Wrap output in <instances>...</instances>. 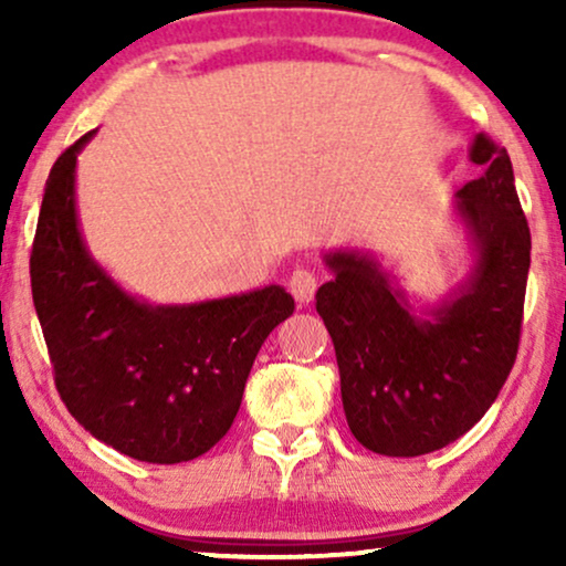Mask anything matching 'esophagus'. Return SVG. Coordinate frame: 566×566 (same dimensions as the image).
<instances>
[{"label": "esophagus", "mask_w": 566, "mask_h": 566, "mask_svg": "<svg viewBox=\"0 0 566 566\" xmlns=\"http://www.w3.org/2000/svg\"><path fill=\"white\" fill-rule=\"evenodd\" d=\"M316 287H319V279H316L314 271H308V269L292 271V276H290V292H292V295H295L297 303L308 305L311 301H314Z\"/></svg>", "instance_id": "obj_1"}]
</instances>
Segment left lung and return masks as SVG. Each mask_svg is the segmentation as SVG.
Masks as SVG:
<instances>
[{"label": "left lung", "mask_w": 566, "mask_h": 566, "mask_svg": "<svg viewBox=\"0 0 566 566\" xmlns=\"http://www.w3.org/2000/svg\"><path fill=\"white\" fill-rule=\"evenodd\" d=\"M469 159L484 172L454 193L452 216L471 263L439 301H415L373 252H324L333 279L316 311L335 343L348 428L388 458H418L471 431L516 361L530 226L509 151L476 135Z\"/></svg>", "instance_id": "obj_1"}]
</instances>
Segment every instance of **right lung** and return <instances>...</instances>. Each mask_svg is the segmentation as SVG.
I'll use <instances>...</instances> for the list:
<instances>
[{
    "mask_svg": "<svg viewBox=\"0 0 566 566\" xmlns=\"http://www.w3.org/2000/svg\"><path fill=\"white\" fill-rule=\"evenodd\" d=\"M82 135L44 186L31 292L76 423L143 463H186L226 437L263 340L295 311L284 287L199 303H148L95 261L76 210Z\"/></svg>",
    "mask_w": 566,
    "mask_h": 566,
    "instance_id": "add662e5",
    "label": "right lung"
}]
</instances>
